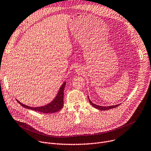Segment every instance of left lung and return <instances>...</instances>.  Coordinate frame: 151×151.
Here are the masks:
<instances>
[{"instance_id": "left-lung-1", "label": "left lung", "mask_w": 151, "mask_h": 151, "mask_svg": "<svg viewBox=\"0 0 151 151\" xmlns=\"http://www.w3.org/2000/svg\"><path fill=\"white\" fill-rule=\"evenodd\" d=\"M88 99H89V102L91 104V105L92 106H93L94 107L99 109V110H109V109H114V108H115L116 107H118L119 106V104H117V105H115V106H107V107H105V106H98V105H96L95 104H93L91 101H90L89 98H88Z\"/></svg>"}]
</instances>
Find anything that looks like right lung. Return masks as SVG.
I'll list each match as a JSON object with an SVG mask.
<instances>
[{
  "label": "right lung",
  "mask_w": 151,
  "mask_h": 151,
  "mask_svg": "<svg viewBox=\"0 0 151 151\" xmlns=\"http://www.w3.org/2000/svg\"><path fill=\"white\" fill-rule=\"evenodd\" d=\"M65 82L61 86L60 90H59V92L55 98V99L53 100L52 102L50 103L42 106V107H29L28 106H26L25 104H23L21 102L19 101H17L21 104L22 107H24L25 108H27L28 109H31L33 110H35L36 112H39L41 113H44V114H52V113H55L58 112L59 110H61L64 106V90L65 86Z\"/></svg>",
  "instance_id": "add662e5"
}]
</instances>
